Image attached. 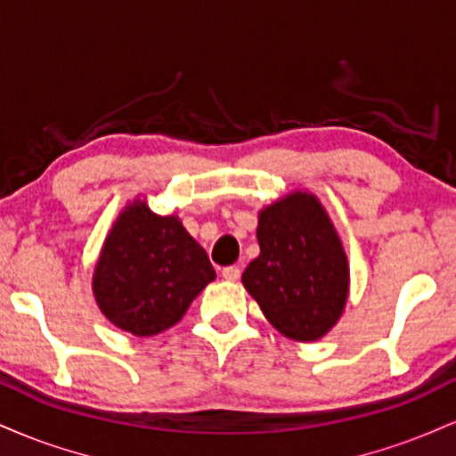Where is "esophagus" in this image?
Wrapping results in <instances>:
<instances>
[{"label":"esophagus","instance_id":"1","mask_svg":"<svg viewBox=\"0 0 456 456\" xmlns=\"http://www.w3.org/2000/svg\"><path fill=\"white\" fill-rule=\"evenodd\" d=\"M240 276H242V270L238 268V265H227V268H223V279L224 281H240Z\"/></svg>","mask_w":456,"mask_h":456}]
</instances>
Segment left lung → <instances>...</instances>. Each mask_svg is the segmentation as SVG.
Masks as SVG:
<instances>
[{
  "instance_id": "1",
  "label": "left lung",
  "mask_w": 456,
  "mask_h": 456,
  "mask_svg": "<svg viewBox=\"0 0 456 456\" xmlns=\"http://www.w3.org/2000/svg\"><path fill=\"white\" fill-rule=\"evenodd\" d=\"M257 240L259 257L242 274L246 291L287 338H322L349 294L347 255L328 212L311 192H289L259 212Z\"/></svg>"
}]
</instances>
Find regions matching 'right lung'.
<instances>
[{
  "mask_svg": "<svg viewBox=\"0 0 456 456\" xmlns=\"http://www.w3.org/2000/svg\"><path fill=\"white\" fill-rule=\"evenodd\" d=\"M216 279L206 250L177 216H159L134 199L104 238L92 289L102 315L134 337L175 326Z\"/></svg>",
  "mask_w": 456,
  "mask_h": 456,
  "instance_id": "obj_1",
  "label": "right lung"
}]
</instances>
